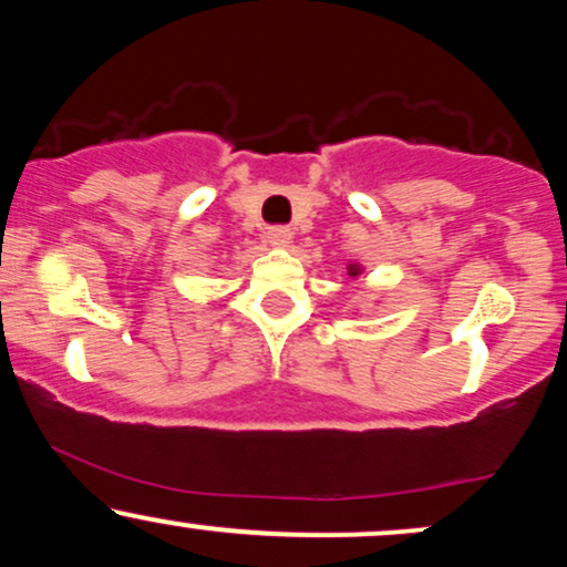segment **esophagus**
<instances>
[{"label":"esophagus","instance_id":"34e87169","mask_svg":"<svg viewBox=\"0 0 567 567\" xmlns=\"http://www.w3.org/2000/svg\"><path fill=\"white\" fill-rule=\"evenodd\" d=\"M266 239H269L271 247H288L292 231L288 226H271V229H266Z\"/></svg>","mask_w":567,"mask_h":567}]
</instances>
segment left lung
<instances>
[{
	"instance_id": "left-lung-1",
	"label": "left lung",
	"mask_w": 567,
	"mask_h": 567,
	"mask_svg": "<svg viewBox=\"0 0 567 567\" xmlns=\"http://www.w3.org/2000/svg\"><path fill=\"white\" fill-rule=\"evenodd\" d=\"M347 275L349 277H360L362 275V266L360 264H349L347 266Z\"/></svg>"
}]
</instances>
